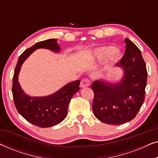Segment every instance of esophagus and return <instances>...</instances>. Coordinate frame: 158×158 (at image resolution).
Returning a JSON list of instances; mask_svg holds the SVG:
<instances>
[{
  "label": "esophagus",
  "mask_w": 158,
  "mask_h": 158,
  "mask_svg": "<svg viewBox=\"0 0 158 158\" xmlns=\"http://www.w3.org/2000/svg\"><path fill=\"white\" fill-rule=\"evenodd\" d=\"M90 84V81L88 78H83L81 82V88H86L89 86Z\"/></svg>",
  "instance_id": "esophagus-1"
}]
</instances>
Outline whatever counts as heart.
I'll use <instances>...</instances> for the list:
<instances>
[{
    "instance_id": "1",
    "label": "heart",
    "mask_w": 158,
    "mask_h": 158,
    "mask_svg": "<svg viewBox=\"0 0 158 158\" xmlns=\"http://www.w3.org/2000/svg\"><path fill=\"white\" fill-rule=\"evenodd\" d=\"M98 57H105L111 55L112 60H117L120 57L121 52L118 49H115L114 47H103L96 49L95 52Z\"/></svg>"
}]
</instances>
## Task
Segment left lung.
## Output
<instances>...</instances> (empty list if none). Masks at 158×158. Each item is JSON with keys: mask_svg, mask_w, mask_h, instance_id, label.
<instances>
[{"mask_svg": "<svg viewBox=\"0 0 158 158\" xmlns=\"http://www.w3.org/2000/svg\"><path fill=\"white\" fill-rule=\"evenodd\" d=\"M126 50L120 62L124 69L120 83L94 82L93 111L98 120L109 124H122L132 120L143 104L147 85L146 64L139 49L128 39Z\"/></svg>", "mask_w": 158, "mask_h": 158, "instance_id": "1", "label": "left lung"}]
</instances>
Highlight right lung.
Listing matches in <instances>:
<instances>
[{
  "mask_svg": "<svg viewBox=\"0 0 158 158\" xmlns=\"http://www.w3.org/2000/svg\"><path fill=\"white\" fill-rule=\"evenodd\" d=\"M45 48L59 52L60 47L56 39H49L37 42L26 49L19 57L13 77L12 94L17 111L26 120L36 126L47 128L58 124L68 114L69 103L75 93L80 90L81 82L76 81L68 83L60 90L46 97H29L23 91L18 76L25 60L36 49Z\"/></svg>",
  "mask_w": 158,
  "mask_h": 158,
  "instance_id": "obj_1",
  "label": "right lung"
}]
</instances>
